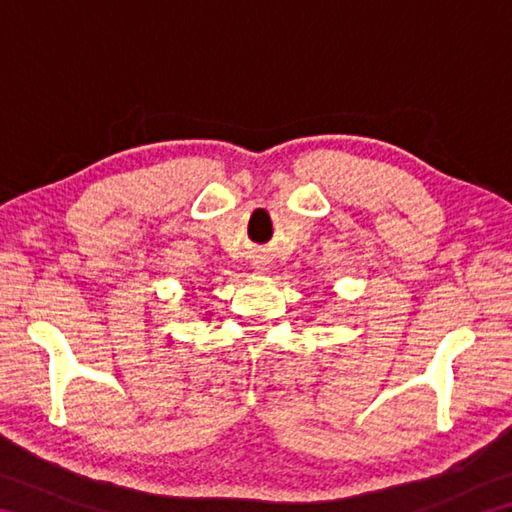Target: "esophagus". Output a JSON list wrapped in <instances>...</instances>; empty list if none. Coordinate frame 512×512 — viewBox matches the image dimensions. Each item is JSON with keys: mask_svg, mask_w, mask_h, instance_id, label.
Listing matches in <instances>:
<instances>
[{"mask_svg": "<svg viewBox=\"0 0 512 512\" xmlns=\"http://www.w3.org/2000/svg\"><path fill=\"white\" fill-rule=\"evenodd\" d=\"M255 268H264V264H259V262H255Z\"/></svg>", "mask_w": 512, "mask_h": 512, "instance_id": "obj_1", "label": "esophagus"}]
</instances>
